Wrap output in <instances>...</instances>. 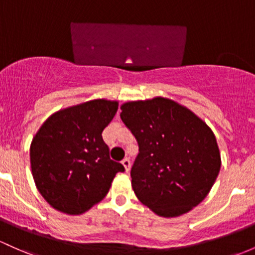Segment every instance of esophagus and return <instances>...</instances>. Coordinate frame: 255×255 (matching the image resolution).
<instances>
[{
	"mask_svg": "<svg viewBox=\"0 0 255 255\" xmlns=\"http://www.w3.org/2000/svg\"><path fill=\"white\" fill-rule=\"evenodd\" d=\"M122 164H123V167H125L126 172H128V170L130 169V161H129V158H123L122 159Z\"/></svg>",
	"mask_w": 255,
	"mask_h": 255,
	"instance_id": "34e87169",
	"label": "esophagus"
}]
</instances>
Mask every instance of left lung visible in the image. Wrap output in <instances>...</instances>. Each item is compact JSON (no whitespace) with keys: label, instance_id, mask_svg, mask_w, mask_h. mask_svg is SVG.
<instances>
[{"label":"left lung","instance_id":"obj_1","mask_svg":"<svg viewBox=\"0 0 255 255\" xmlns=\"http://www.w3.org/2000/svg\"><path fill=\"white\" fill-rule=\"evenodd\" d=\"M121 110V120L138 141L130 178L142 205L170 218L202 202L222 164L211 128L166 98L126 103Z\"/></svg>","mask_w":255,"mask_h":255}]
</instances>
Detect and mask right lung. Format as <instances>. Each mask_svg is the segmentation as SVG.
Masks as SVG:
<instances>
[{"label": "right lung", "instance_id": "1", "mask_svg": "<svg viewBox=\"0 0 255 255\" xmlns=\"http://www.w3.org/2000/svg\"><path fill=\"white\" fill-rule=\"evenodd\" d=\"M119 103L91 100L58 111L41 126L30 146L32 177L53 208L82 214L109 192L125 167L110 158L102 133Z\"/></svg>", "mask_w": 255, "mask_h": 255}]
</instances>
